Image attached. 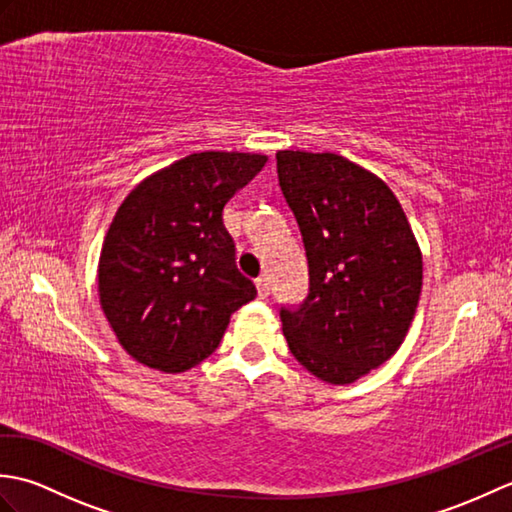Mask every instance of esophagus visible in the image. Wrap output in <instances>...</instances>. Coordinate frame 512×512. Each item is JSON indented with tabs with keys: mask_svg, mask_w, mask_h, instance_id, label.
I'll return each instance as SVG.
<instances>
[{
	"mask_svg": "<svg viewBox=\"0 0 512 512\" xmlns=\"http://www.w3.org/2000/svg\"><path fill=\"white\" fill-rule=\"evenodd\" d=\"M255 286H257L259 299H268V295H270V281H268V277H259L255 281Z\"/></svg>",
	"mask_w": 512,
	"mask_h": 512,
	"instance_id": "1",
	"label": "esophagus"
}]
</instances>
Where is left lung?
Wrapping results in <instances>:
<instances>
[{"mask_svg": "<svg viewBox=\"0 0 512 512\" xmlns=\"http://www.w3.org/2000/svg\"><path fill=\"white\" fill-rule=\"evenodd\" d=\"M277 176L308 259V297L279 317L292 356L317 378L350 385L405 341L422 257L396 195L336 154L279 151Z\"/></svg>", "mask_w": 512, "mask_h": 512, "instance_id": "8db88e82", "label": "left lung"}]
</instances>
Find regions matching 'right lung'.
I'll return each instance as SVG.
<instances>
[{"label": "right lung", "instance_id": "add662e5", "mask_svg": "<svg viewBox=\"0 0 512 512\" xmlns=\"http://www.w3.org/2000/svg\"><path fill=\"white\" fill-rule=\"evenodd\" d=\"M266 156L202 151L143 180L118 206L99 262L101 308L138 363L178 374L220 345L257 297L235 264L222 211Z\"/></svg>", "mask_w": 512, "mask_h": 512}]
</instances>
